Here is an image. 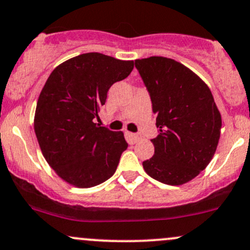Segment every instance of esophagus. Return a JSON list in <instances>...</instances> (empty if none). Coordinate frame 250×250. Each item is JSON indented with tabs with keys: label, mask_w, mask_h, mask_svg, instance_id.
Wrapping results in <instances>:
<instances>
[{
	"label": "esophagus",
	"mask_w": 250,
	"mask_h": 250,
	"mask_svg": "<svg viewBox=\"0 0 250 250\" xmlns=\"http://www.w3.org/2000/svg\"><path fill=\"white\" fill-rule=\"evenodd\" d=\"M127 138L130 142H133V144H136V142L142 139L141 135H139V134H133V133H127Z\"/></svg>",
	"instance_id": "esophagus-1"
}]
</instances>
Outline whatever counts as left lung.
Returning a JSON list of instances; mask_svg holds the SVG:
<instances>
[{"label": "left lung", "mask_w": 250, "mask_h": 250, "mask_svg": "<svg viewBox=\"0 0 250 250\" xmlns=\"http://www.w3.org/2000/svg\"><path fill=\"white\" fill-rule=\"evenodd\" d=\"M156 115L154 155L142 163L146 173L167 185L196 178L212 159L222 119L209 86L190 68L165 57L136 59Z\"/></svg>", "instance_id": "obj_1"}]
</instances>
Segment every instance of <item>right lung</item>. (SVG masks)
<instances>
[{
  "label": "right lung",
  "mask_w": 250,
  "mask_h": 250,
  "mask_svg": "<svg viewBox=\"0 0 250 250\" xmlns=\"http://www.w3.org/2000/svg\"><path fill=\"white\" fill-rule=\"evenodd\" d=\"M133 68V60L91 52L60 64L46 81L35 109V135L43 158L66 183L92 188L116 171L128 147L125 135L94 119L111 85Z\"/></svg>",
  "instance_id": "right-lung-1"
}]
</instances>
